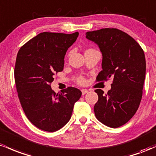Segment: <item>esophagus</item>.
<instances>
[{"mask_svg": "<svg viewBox=\"0 0 156 156\" xmlns=\"http://www.w3.org/2000/svg\"><path fill=\"white\" fill-rule=\"evenodd\" d=\"M81 91H82V94H83V95H84V94H87V93L88 92V90H86V89H82Z\"/></svg>", "mask_w": 156, "mask_h": 156, "instance_id": "34e87169", "label": "esophagus"}]
</instances>
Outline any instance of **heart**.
<instances>
[{"label":"heart","mask_w":156,"mask_h":156,"mask_svg":"<svg viewBox=\"0 0 156 156\" xmlns=\"http://www.w3.org/2000/svg\"><path fill=\"white\" fill-rule=\"evenodd\" d=\"M77 82L79 83H83L84 82H85V80H84V79L83 77H78Z\"/></svg>","instance_id":"heart-1"}]
</instances>
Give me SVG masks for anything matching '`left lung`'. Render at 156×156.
I'll return each instance as SVG.
<instances>
[{"label":"left lung","instance_id":"left-lung-1","mask_svg":"<svg viewBox=\"0 0 156 156\" xmlns=\"http://www.w3.org/2000/svg\"><path fill=\"white\" fill-rule=\"evenodd\" d=\"M86 38L98 45L102 55L98 81L113 78L106 94L97 89L95 116L110 127L125 125L139 108L146 74L144 51L132 37L117 29L87 31Z\"/></svg>","mask_w":156,"mask_h":156}]
</instances>
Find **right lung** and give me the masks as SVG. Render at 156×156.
I'll return each mask as SVG.
<instances>
[{
    "mask_svg": "<svg viewBox=\"0 0 156 156\" xmlns=\"http://www.w3.org/2000/svg\"><path fill=\"white\" fill-rule=\"evenodd\" d=\"M78 35L40 33L17 53L15 81L19 99L28 119L42 130L55 132L66 125L82 95L73 87L56 94L50 85L54 75L63 70L66 51Z\"/></svg>",
    "mask_w": 156,
    "mask_h": 156,
    "instance_id": "1",
    "label": "right lung"
}]
</instances>
